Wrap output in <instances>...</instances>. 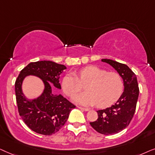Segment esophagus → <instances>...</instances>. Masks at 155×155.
<instances>
[{
    "label": "esophagus",
    "instance_id": "1",
    "mask_svg": "<svg viewBox=\"0 0 155 155\" xmlns=\"http://www.w3.org/2000/svg\"><path fill=\"white\" fill-rule=\"evenodd\" d=\"M78 108H79V109H81V110H84V111H88V110H89V109H88V108H82V107H81V106H78Z\"/></svg>",
    "mask_w": 155,
    "mask_h": 155
}]
</instances>
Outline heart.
Segmentation results:
<instances>
[{"label": "heart", "mask_w": 155, "mask_h": 155, "mask_svg": "<svg viewBox=\"0 0 155 155\" xmlns=\"http://www.w3.org/2000/svg\"><path fill=\"white\" fill-rule=\"evenodd\" d=\"M78 74L80 80L74 72H69L61 81L64 92L69 96L83 89L81 82L86 84L85 88L87 91L72 98L75 103L84 106L97 104L98 107L105 108L116 101L122 94L123 81L116 72H107L96 66H88L80 69Z\"/></svg>", "instance_id": "b5f03b06"}]
</instances>
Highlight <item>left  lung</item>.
I'll return each instance as SVG.
<instances>
[{
	"instance_id": "8db88e82",
	"label": "left lung",
	"mask_w": 155,
	"mask_h": 155,
	"mask_svg": "<svg viewBox=\"0 0 155 155\" xmlns=\"http://www.w3.org/2000/svg\"><path fill=\"white\" fill-rule=\"evenodd\" d=\"M101 61L110 64L120 74L124 91L114 105L97 111L98 119L90 125L99 133L113 135L122 131L130 123L136 109L139 87L136 75L126 64L108 59H102Z\"/></svg>"
}]
</instances>
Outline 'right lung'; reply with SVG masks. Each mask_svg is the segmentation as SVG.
Listing matches in <instances>:
<instances>
[{
  "label": "right lung",
  "mask_w": 155,
  "mask_h": 155,
  "mask_svg": "<svg viewBox=\"0 0 155 155\" xmlns=\"http://www.w3.org/2000/svg\"><path fill=\"white\" fill-rule=\"evenodd\" d=\"M66 69V66L51 61H38L29 64L17 78L15 88L18 112L28 127L37 133L51 135L57 133L76 108L62 95L55 94L52 87L61 89L59 78ZM28 75L38 77L44 84L43 93L37 98L29 99L22 92L23 81Z\"/></svg>",
  "instance_id": "obj_1"
}]
</instances>
